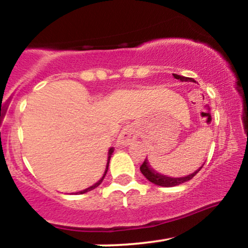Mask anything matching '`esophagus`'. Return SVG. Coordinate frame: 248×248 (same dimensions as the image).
I'll use <instances>...</instances> for the list:
<instances>
[{
    "label": "esophagus",
    "instance_id": "esophagus-1",
    "mask_svg": "<svg viewBox=\"0 0 248 248\" xmlns=\"http://www.w3.org/2000/svg\"><path fill=\"white\" fill-rule=\"evenodd\" d=\"M136 139V130L134 129L133 126L130 124H127L122 128V130L119 134L118 136V143L121 144V146H128L129 143Z\"/></svg>",
    "mask_w": 248,
    "mask_h": 248
}]
</instances>
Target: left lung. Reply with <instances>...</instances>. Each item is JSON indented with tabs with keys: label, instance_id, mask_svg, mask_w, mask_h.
I'll use <instances>...</instances> for the list:
<instances>
[{
	"label": "left lung",
	"instance_id": "obj_1",
	"mask_svg": "<svg viewBox=\"0 0 248 248\" xmlns=\"http://www.w3.org/2000/svg\"><path fill=\"white\" fill-rule=\"evenodd\" d=\"M173 78L179 79L181 81H195L192 78H187V77L178 76V75H173ZM201 169H202V167L199 168L198 170H196L195 172L191 173V175L175 178V177H169V176H166V175H162V173H158L157 171H155V170L152 168V166H149V162L147 161V158L144 160V162L141 164V167H140L141 172L143 173V176L148 179V181H150L152 183L156 184V186H167V187L176 186H179V184H182V183H186V182L190 181V179H191Z\"/></svg>",
	"mask_w": 248,
	"mask_h": 248
}]
</instances>
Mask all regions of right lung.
Segmentation results:
<instances>
[{
  "label": "right lung",
  "instance_id": "right-lung-1",
  "mask_svg": "<svg viewBox=\"0 0 248 248\" xmlns=\"http://www.w3.org/2000/svg\"><path fill=\"white\" fill-rule=\"evenodd\" d=\"M113 152H114V148H110L109 150H108V160H107V164H106V169H105V172H104V176H102V177L99 179L98 182H96L95 184H93L92 186H90V187H87V189H85V190H82V191H80V193H85V192H87V191H91V190H93V189H95L96 186H99L101 184V182H102V179L105 178V176H106V173H107V170H108V166H109V160H110V156H112V154H113Z\"/></svg>",
  "mask_w": 248,
  "mask_h": 248
}]
</instances>
